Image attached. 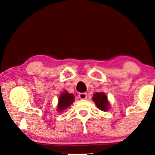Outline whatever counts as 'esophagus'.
Masks as SVG:
<instances>
[{
	"mask_svg": "<svg viewBox=\"0 0 155 155\" xmlns=\"http://www.w3.org/2000/svg\"><path fill=\"white\" fill-rule=\"evenodd\" d=\"M87 97V94L86 93H80L79 94V98L80 99H85Z\"/></svg>",
	"mask_w": 155,
	"mask_h": 155,
	"instance_id": "34e87169",
	"label": "esophagus"
}]
</instances>
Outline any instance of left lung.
Returning a JSON list of instances; mask_svg holds the SVG:
<instances>
[{
  "label": "left lung",
  "mask_w": 155,
  "mask_h": 155,
  "mask_svg": "<svg viewBox=\"0 0 155 155\" xmlns=\"http://www.w3.org/2000/svg\"><path fill=\"white\" fill-rule=\"evenodd\" d=\"M92 100L99 109L103 111H107L109 110L110 104L105 93L96 92L93 95Z\"/></svg>",
  "instance_id": "8db88e82"
}]
</instances>
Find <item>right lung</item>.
Masks as SVG:
<instances>
[{
    "mask_svg": "<svg viewBox=\"0 0 155 155\" xmlns=\"http://www.w3.org/2000/svg\"><path fill=\"white\" fill-rule=\"evenodd\" d=\"M75 97L73 94H70L68 92H64L60 95L58 99V112H61L63 110H65L73 103Z\"/></svg>",
    "mask_w": 155,
    "mask_h": 155,
    "instance_id": "right-lung-1",
    "label": "right lung"
}]
</instances>
